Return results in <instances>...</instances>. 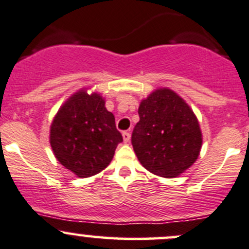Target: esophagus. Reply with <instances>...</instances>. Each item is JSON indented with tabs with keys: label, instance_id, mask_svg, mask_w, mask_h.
I'll use <instances>...</instances> for the list:
<instances>
[{
	"label": "esophagus",
	"instance_id": "34e87169",
	"mask_svg": "<svg viewBox=\"0 0 249 249\" xmlns=\"http://www.w3.org/2000/svg\"><path fill=\"white\" fill-rule=\"evenodd\" d=\"M130 138H131V135L130 132H123V141H124V143H129L130 142Z\"/></svg>",
	"mask_w": 249,
	"mask_h": 249
}]
</instances>
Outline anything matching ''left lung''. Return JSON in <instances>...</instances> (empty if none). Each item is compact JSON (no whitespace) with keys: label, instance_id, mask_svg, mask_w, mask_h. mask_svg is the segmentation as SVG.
Masks as SVG:
<instances>
[{"label":"left lung","instance_id":"8db88e82","mask_svg":"<svg viewBox=\"0 0 249 249\" xmlns=\"http://www.w3.org/2000/svg\"><path fill=\"white\" fill-rule=\"evenodd\" d=\"M132 146L150 173L174 178L200 156L202 132L190 106L173 89H157L139 104Z\"/></svg>","mask_w":249,"mask_h":249}]
</instances>
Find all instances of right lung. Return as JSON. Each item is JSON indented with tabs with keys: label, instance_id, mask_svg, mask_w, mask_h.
Segmentation results:
<instances>
[{
	"label": "right lung",
	"instance_id": "1",
	"mask_svg": "<svg viewBox=\"0 0 249 249\" xmlns=\"http://www.w3.org/2000/svg\"><path fill=\"white\" fill-rule=\"evenodd\" d=\"M123 142L113 113L97 92L79 89L61 105L49 131V143L60 164L76 177L99 174L111 163Z\"/></svg>",
	"mask_w": 249,
	"mask_h": 249
}]
</instances>
